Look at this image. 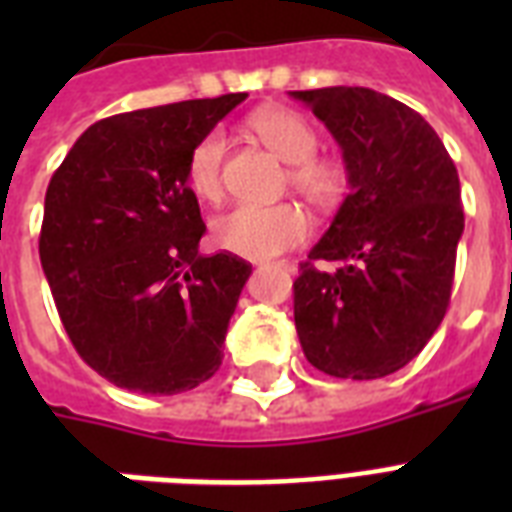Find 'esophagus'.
Returning a JSON list of instances; mask_svg holds the SVG:
<instances>
[{"mask_svg": "<svg viewBox=\"0 0 512 512\" xmlns=\"http://www.w3.org/2000/svg\"><path fill=\"white\" fill-rule=\"evenodd\" d=\"M279 268H284V271H289V273H295V271H297L295 263H279Z\"/></svg>", "mask_w": 512, "mask_h": 512, "instance_id": "esophagus-1", "label": "esophagus"}]
</instances>
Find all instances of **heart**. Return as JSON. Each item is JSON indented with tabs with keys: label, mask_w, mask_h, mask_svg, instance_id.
Instances as JSON below:
<instances>
[{
	"label": "heart",
	"mask_w": 512,
	"mask_h": 512,
	"mask_svg": "<svg viewBox=\"0 0 512 512\" xmlns=\"http://www.w3.org/2000/svg\"><path fill=\"white\" fill-rule=\"evenodd\" d=\"M252 130L281 162L289 167V183L297 193L313 204H332L340 196L342 170L329 159H316L319 135L303 116L287 108H263L252 116ZM225 138L220 130L207 132L188 156L185 180L199 199H217L223 188ZM311 233V220L297 204L276 207L228 209L212 223V239L225 252L247 260H271V257L300 247Z\"/></svg>",
	"instance_id": "obj_1"
}]
</instances>
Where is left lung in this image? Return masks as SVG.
<instances>
[{
	"label": "left lung",
	"instance_id": "8db88e82",
	"mask_svg": "<svg viewBox=\"0 0 512 512\" xmlns=\"http://www.w3.org/2000/svg\"><path fill=\"white\" fill-rule=\"evenodd\" d=\"M289 98L332 132L350 185L300 265L297 337L324 374L377 380L409 364L444 319L465 231L457 167L436 130L382 92L321 87Z\"/></svg>",
	"mask_w": 512,
	"mask_h": 512
}]
</instances>
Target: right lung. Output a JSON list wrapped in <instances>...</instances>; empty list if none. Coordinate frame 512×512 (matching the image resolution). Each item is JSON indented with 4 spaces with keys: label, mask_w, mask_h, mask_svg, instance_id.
Wrapping results in <instances>:
<instances>
[{
    "label": "right lung",
    "mask_w": 512,
    "mask_h": 512,
    "mask_svg": "<svg viewBox=\"0 0 512 512\" xmlns=\"http://www.w3.org/2000/svg\"><path fill=\"white\" fill-rule=\"evenodd\" d=\"M247 92L108 116L44 196L39 260L76 353L119 388L175 396L209 380L252 265L199 255L188 156Z\"/></svg>",
    "instance_id": "right-lung-1"
}]
</instances>
